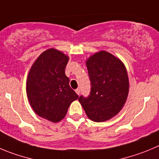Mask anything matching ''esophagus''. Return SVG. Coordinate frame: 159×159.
I'll return each mask as SVG.
<instances>
[{
	"instance_id": "34e87169",
	"label": "esophagus",
	"mask_w": 159,
	"mask_h": 159,
	"mask_svg": "<svg viewBox=\"0 0 159 159\" xmlns=\"http://www.w3.org/2000/svg\"><path fill=\"white\" fill-rule=\"evenodd\" d=\"M75 92H76V93H77V94H78V95L80 94V89H77L75 90Z\"/></svg>"
}]
</instances>
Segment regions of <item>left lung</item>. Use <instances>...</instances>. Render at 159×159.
I'll return each instance as SVG.
<instances>
[{"label":"left lung","instance_id":"left-lung-1","mask_svg":"<svg viewBox=\"0 0 159 159\" xmlns=\"http://www.w3.org/2000/svg\"><path fill=\"white\" fill-rule=\"evenodd\" d=\"M91 92L78 99L87 116L96 122L107 121L121 110L129 94V78L122 62L100 51L86 61Z\"/></svg>","mask_w":159,"mask_h":159}]
</instances>
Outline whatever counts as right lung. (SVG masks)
Instances as JSON below:
<instances>
[{
  "label": "right lung",
  "mask_w": 159,
  "mask_h": 159,
  "mask_svg": "<svg viewBox=\"0 0 159 159\" xmlns=\"http://www.w3.org/2000/svg\"><path fill=\"white\" fill-rule=\"evenodd\" d=\"M69 57L54 48L41 53L30 70L26 93L38 116L52 122L61 121L78 96L70 87L65 75Z\"/></svg>",
  "instance_id": "1"
}]
</instances>
